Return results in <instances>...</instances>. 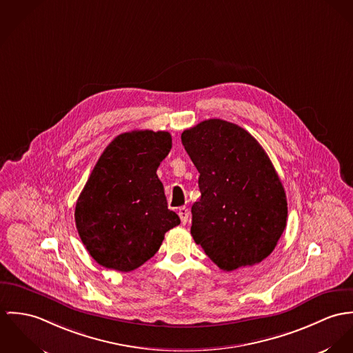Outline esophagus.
Segmentation results:
<instances>
[{"mask_svg": "<svg viewBox=\"0 0 353 353\" xmlns=\"http://www.w3.org/2000/svg\"><path fill=\"white\" fill-rule=\"evenodd\" d=\"M179 216H180V219H181V223L185 225V223L188 222V218H190V211H188V208H187V207L179 208Z\"/></svg>", "mask_w": 353, "mask_h": 353, "instance_id": "1", "label": "esophagus"}]
</instances>
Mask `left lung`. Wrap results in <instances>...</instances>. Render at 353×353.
<instances>
[{
    "instance_id": "obj_1",
    "label": "left lung",
    "mask_w": 353,
    "mask_h": 353,
    "mask_svg": "<svg viewBox=\"0 0 353 353\" xmlns=\"http://www.w3.org/2000/svg\"><path fill=\"white\" fill-rule=\"evenodd\" d=\"M199 170L191 234L223 271L261 263L287 223L283 184L261 145L242 127L208 119L181 134Z\"/></svg>"
}]
</instances>
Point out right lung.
Instances as JSON below:
<instances>
[{"label":"right lung","instance_id":"obj_1","mask_svg":"<svg viewBox=\"0 0 353 353\" xmlns=\"http://www.w3.org/2000/svg\"><path fill=\"white\" fill-rule=\"evenodd\" d=\"M172 149L166 131H130L103 152L76 204V226L100 265L130 272L159 249L163 235L180 225L168 208L157 176Z\"/></svg>","mask_w":353,"mask_h":353}]
</instances>
